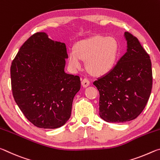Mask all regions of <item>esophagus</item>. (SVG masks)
Listing matches in <instances>:
<instances>
[{"label":"esophagus","instance_id":"34e87169","mask_svg":"<svg viewBox=\"0 0 160 160\" xmlns=\"http://www.w3.org/2000/svg\"><path fill=\"white\" fill-rule=\"evenodd\" d=\"M90 80H89L88 78H84V79L82 80V85L84 87V88H87V87L89 86L90 85Z\"/></svg>","mask_w":160,"mask_h":160}]
</instances>
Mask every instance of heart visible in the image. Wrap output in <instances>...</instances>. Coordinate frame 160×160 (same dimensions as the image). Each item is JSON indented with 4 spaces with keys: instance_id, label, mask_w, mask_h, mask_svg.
<instances>
[{
    "instance_id": "b5f03b06",
    "label": "heart",
    "mask_w": 160,
    "mask_h": 160,
    "mask_svg": "<svg viewBox=\"0 0 160 160\" xmlns=\"http://www.w3.org/2000/svg\"><path fill=\"white\" fill-rule=\"evenodd\" d=\"M118 53V45L115 38L96 35L78 42L75 49L68 53V63L74 70L82 67L81 59L86 60L88 70L97 75L107 73L116 63Z\"/></svg>"
}]
</instances>
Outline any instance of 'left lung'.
Returning <instances> with one entry per match:
<instances>
[{"label": "left lung", "instance_id": "obj_1", "mask_svg": "<svg viewBox=\"0 0 160 160\" xmlns=\"http://www.w3.org/2000/svg\"><path fill=\"white\" fill-rule=\"evenodd\" d=\"M127 51L115 66L93 84L99 92V116L111 123L136 118L145 109L152 88L149 54L138 39L125 32Z\"/></svg>", "mask_w": 160, "mask_h": 160}]
</instances>
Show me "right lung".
Wrapping results in <instances>:
<instances>
[{"instance_id": "right-lung-1", "label": "right lung", "mask_w": 160, "mask_h": 160, "mask_svg": "<svg viewBox=\"0 0 160 160\" xmlns=\"http://www.w3.org/2000/svg\"><path fill=\"white\" fill-rule=\"evenodd\" d=\"M66 44L37 32L20 47L10 67L12 95L28 120L42 128L63 126L80 89L78 75L64 71Z\"/></svg>"}]
</instances>
